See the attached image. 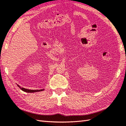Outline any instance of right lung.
I'll list each match as a JSON object with an SVG mask.
<instances>
[{
	"label": "right lung",
	"instance_id": "right-lung-1",
	"mask_svg": "<svg viewBox=\"0 0 126 126\" xmlns=\"http://www.w3.org/2000/svg\"><path fill=\"white\" fill-rule=\"evenodd\" d=\"M17 86H18L19 88L21 90H22L23 91L25 92H27V93H36V92H41L44 90V89H38V90H31V89H25L24 88H23V87H21L18 84H16Z\"/></svg>",
	"mask_w": 126,
	"mask_h": 126
}]
</instances>
